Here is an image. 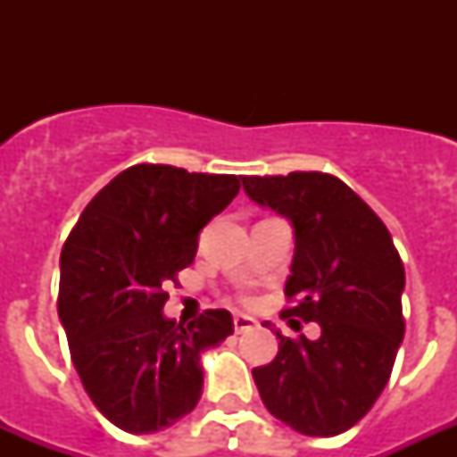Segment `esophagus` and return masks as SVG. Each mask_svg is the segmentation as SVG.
<instances>
[{
	"label": "esophagus",
	"instance_id": "obj_1",
	"mask_svg": "<svg viewBox=\"0 0 457 457\" xmlns=\"http://www.w3.org/2000/svg\"><path fill=\"white\" fill-rule=\"evenodd\" d=\"M256 327H258V320L249 318V315H235V332L237 334L251 332V329H256Z\"/></svg>",
	"mask_w": 457,
	"mask_h": 457
}]
</instances>
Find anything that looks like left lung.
<instances>
[{
	"label": "left lung",
	"mask_w": 457,
	"mask_h": 457,
	"mask_svg": "<svg viewBox=\"0 0 457 457\" xmlns=\"http://www.w3.org/2000/svg\"><path fill=\"white\" fill-rule=\"evenodd\" d=\"M251 201L289 218L296 237L282 318L318 322L320 339L279 332L275 361L253 368L265 408L305 436H337L389 382L405 320L403 261L379 215L327 172L244 175ZM294 322V320H292Z\"/></svg>",
	"instance_id": "left-lung-1"
}]
</instances>
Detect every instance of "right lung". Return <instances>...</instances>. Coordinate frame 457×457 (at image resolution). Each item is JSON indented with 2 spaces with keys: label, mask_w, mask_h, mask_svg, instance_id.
<instances>
[{
  "label": "right lung",
  "mask_w": 457,
  "mask_h": 457,
  "mask_svg": "<svg viewBox=\"0 0 457 457\" xmlns=\"http://www.w3.org/2000/svg\"><path fill=\"white\" fill-rule=\"evenodd\" d=\"M237 194V175L137 163L89 201L63 244L56 303L71 361L123 432H161L192 412L201 353L235 329L222 308L187 327L168 320L163 287L192 265L199 232Z\"/></svg>",
  "instance_id": "right-lung-1"
}]
</instances>
